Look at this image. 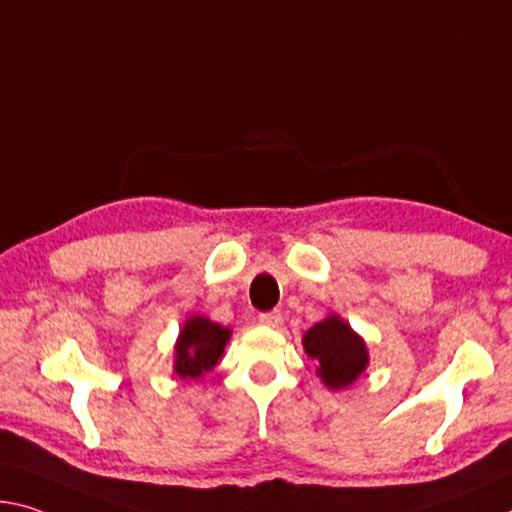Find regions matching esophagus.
<instances>
[{"instance_id": "obj_1", "label": "esophagus", "mask_w": 512, "mask_h": 512, "mask_svg": "<svg viewBox=\"0 0 512 512\" xmlns=\"http://www.w3.org/2000/svg\"><path fill=\"white\" fill-rule=\"evenodd\" d=\"M259 323L266 328H280L282 326V314L278 310L273 312H262L259 314Z\"/></svg>"}]
</instances>
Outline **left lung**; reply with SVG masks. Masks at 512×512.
<instances>
[{
    "mask_svg": "<svg viewBox=\"0 0 512 512\" xmlns=\"http://www.w3.org/2000/svg\"><path fill=\"white\" fill-rule=\"evenodd\" d=\"M305 353L316 360V376L330 389H344L367 369L369 351L364 339L337 314H330L303 335Z\"/></svg>",
    "mask_w": 512,
    "mask_h": 512,
    "instance_id": "obj_1",
    "label": "left lung"
}]
</instances>
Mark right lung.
I'll list each match as a JSON object with an SVG mask.
<instances>
[{
    "label": "right lung",
    "instance_id": "1",
    "mask_svg": "<svg viewBox=\"0 0 512 512\" xmlns=\"http://www.w3.org/2000/svg\"><path fill=\"white\" fill-rule=\"evenodd\" d=\"M230 335V328H223L221 323L209 321L200 314L186 319L175 344L173 369L177 376L184 380H200L207 371H212L221 360Z\"/></svg>",
    "mask_w": 512,
    "mask_h": 512
}]
</instances>
